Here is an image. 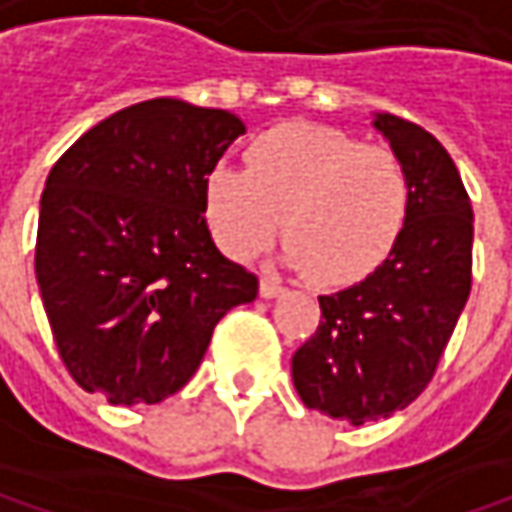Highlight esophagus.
<instances>
[{
	"instance_id": "esophagus-1",
	"label": "esophagus",
	"mask_w": 512,
	"mask_h": 512,
	"mask_svg": "<svg viewBox=\"0 0 512 512\" xmlns=\"http://www.w3.org/2000/svg\"><path fill=\"white\" fill-rule=\"evenodd\" d=\"M284 293V287L275 281V278H260V296L263 299H275V296H281Z\"/></svg>"
}]
</instances>
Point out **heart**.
Segmentation results:
<instances>
[{
    "label": "heart",
    "mask_w": 512,
    "mask_h": 512,
    "mask_svg": "<svg viewBox=\"0 0 512 512\" xmlns=\"http://www.w3.org/2000/svg\"><path fill=\"white\" fill-rule=\"evenodd\" d=\"M205 213L225 255H260L284 219V246L307 281L346 287L393 255L410 216V175L387 146L331 125L284 122L246 152V169L213 166Z\"/></svg>",
    "instance_id": "b5f03b06"
}]
</instances>
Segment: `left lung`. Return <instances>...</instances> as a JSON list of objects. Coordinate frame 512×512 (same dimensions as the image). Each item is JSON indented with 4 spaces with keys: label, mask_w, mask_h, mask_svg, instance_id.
Here are the masks:
<instances>
[{
    "label": "left lung",
    "mask_w": 512,
    "mask_h": 512,
    "mask_svg": "<svg viewBox=\"0 0 512 512\" xmlns=\"http://www.w3.org/2000/svg\"><path fill=\"white\" fill-rule=\"evenodd\" d=\"M375 128L410 175L407 225L369 278L319 296V328L293 354L304 404L349 425L419 398L472 290V202L451 155L395 114H378Z\"/></svg>",
    "instance_id": "1"
}]
</instances>
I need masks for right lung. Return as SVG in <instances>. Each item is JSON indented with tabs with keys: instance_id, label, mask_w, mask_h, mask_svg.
Masks as SVG:
<instances>
[{
	"instance_id": "1",
	"label": "right lung",
	"mask_w": 512,
	"mask_h": 512,
	"mask_svg": "<svg viewBox=\"0 0 512 512\" xmlns=\"http://www.w3.org/2000/svg\"><path fill=\"white\" fill-rule=\"evenodd\" d=\"M246 131L228 111L149 99L58 158L34 272L72 381L111 404H158L199 369L216 322L257 275L210 240L205 178Z\"/></svg>"
}]
</instances>
